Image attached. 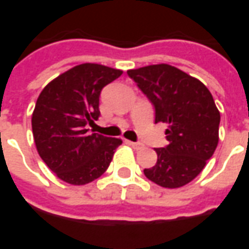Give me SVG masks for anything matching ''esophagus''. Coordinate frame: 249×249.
Returning <instances> with one entry per match:
<instances>
[{
    "instance_id": "esophagus-1",
    "label": "esophagus",
    "mask_w": 249,
    "mask_h": 249,
    "mask_svg": "<svg viewBox=\"0 0 249 249\" xmlns=\"http://www.w3.org/2000/svg\"><path fill=\"white\" fill-rule=\"evenodd\" d=\"M128 144H129L133 149H136V151H140V149L144 148V145H142L141 142H132V141H128Z\"/></svg>"
}]
</instances>
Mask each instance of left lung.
<instances>
[{"label":"left lung","mask_w":249,"mask_h":249,"mask_svg":"<svg viewBox=\"0 0 249 249\" xmlns=\"http://www.w3.org/2000/svg\"><path fill=\"white\" fill-rule=\"evenodd\" d=\"M155 107V123H165V148H156L146 178L164 188H180L201 172L219 142L220 112L208 88L168 64L126 71Z\"/></svg>","instance_id":"1"}]
</instances>
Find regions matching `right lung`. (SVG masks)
<instances>
[{
    "label": "right lung",
    "mask_w": 249,
    "mask_h": 249,
    "mask_svg": "<svg viewBox=\"0 0 249 249\" xmlns=\"http://www.w3.org/2000/svg\"><path fill=\"white\" fill-rule=\"evenodd\" d=\"M123 71L98 64H81L56 77L37 98L32 114L36 148L62 181L84 185L108 169L123 141L88 133L87 125L100 116V93Z\"/></svg>",
    "instance_id": "1"
}]
</instances>
